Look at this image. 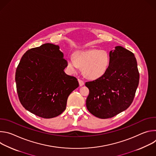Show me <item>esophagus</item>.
<instances>
[{
  "label": "esophagus",
  "mask_w": 156,
  "mask_h": 156,
  "mask_svg": "<svg viewBox=\"0 0 156 156\" xmlns=\"http://www.w3.org/2000/svg\"><path fill=\"white\" fill-rule=\"evenodd\" d=\"M78 80L79 84H80V86H83V85H84V81H83L82 80H81V79H78Z\"/></svg>",
  "instance_id": "1"
}]
</instances>
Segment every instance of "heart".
<instances>
[{
  "mask_svg": "<svg viewBox=\"0 0 156 156\" xmlns=\"http://www.w3.org/2000/svg\"><path fill=\"white\" fill-rule=\"evenodd\" d=\"M109 63L108 52L98 49L77 52L74 58L70 57L67 59L68 68L72 72H76L79 67L83 68L84 75L90 79H96L103 75Z\"/></svg>",
  "mask_w": 156,
  "mask_h": 156,
  "instance_id": "obj_1",
  "label": "heart"
}]
</instances>
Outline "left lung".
<instances>
[{"label":"left lung","mask_w":156,"mask_h":156,"mask_svg":"<svg viewBox=\"0 0 156 156\" xmlns=\"http://www.w3.org/2000/svg\"><path fill=\"white\" fill-rule=\"evenodd\" d=\"M110 63L105 73L86 82L90 90L86 104L91 114L109 119L127 109L134 99L140 80L136 58L122 46L109 53Z\"/></svg>","instance_id":"left-lung-1"}]
</instances>
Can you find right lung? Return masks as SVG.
Listing matches in <instances>:
<instances>
[{
    "instance_id": "add662e5",
    "label": "right lung",
    "mask_w": 156,
    "mask_h": 156,
    "mask_svg": "<svg viewBox=\"0 0 156 156\" xmlns=\"http://www.w3.org/2000/svg\"><path fill=\"white\" fill-rule=\"evenodd\" d=\"M67 61L59 46L46 43L27 51L15 73L16 91L23 107L31 113L51 119L66 108L70 93L79 86L77 79L63 70Z\"/></svg>"
}]
</instances>
